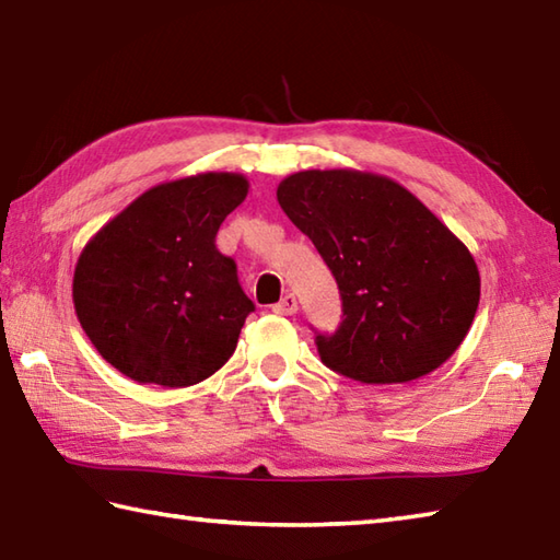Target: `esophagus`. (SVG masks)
<instances>
[{"mask_svg":"<svg viewBox=\"0 0 560 560\" xmlns=\"http://www.w3.org/2000/svg\"><path fill=\"white\" fill-rule=\"evenodd\" d=\"M295 311H299V301H295L293 293H287L277 305H273V313L279 315H293Z\"/></svg>","mask_w":560,"mask_h":560,"instance_id":"34e87169","label":"esophagus"}]
</instances>
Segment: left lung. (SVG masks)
I'll list each match as a JSON object with an SVG mask.
<instances>
[{
  "label": "left lung",
  "mask_w": 560,
  "mask_h": 560,
  "mask_svg": "<svg viewBox=\"0 0 560 560\" xmlns=\"http://www.w3.org/2000/svg\"><path fill=\"white\" fill-rule=\"evenodd\" d=\"M277 199L341 293L339 329L315 335L327 368L397 385L457 351L479 307L477 261L409 189L375 173L301 171L281 180Z\"/></svg>",
  "instance_id": "left-lung-1"
}]
</instances>
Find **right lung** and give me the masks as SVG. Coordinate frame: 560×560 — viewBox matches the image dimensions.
<instances>
[{"label":"right lung","instance_id":"1","mask_svg":"<svg viewBox=\"0 0 560 560\" xmlns=\"http://www.w3.org/2000/svg\"><path fill=\"white\" fill-rule=\"evenodd\" d=\"M247 197L237 173H199L147 189L91 237L74 269V311L93 347L137 383L187 387L231 359L255 311L223 219Z\"/></svg>","mask_w":560,"mask_h":560}]
</instances>
